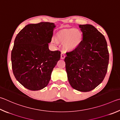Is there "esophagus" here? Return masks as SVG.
I'll return each mask as SVG.
<instances>
[{"label": "esophagus", "mask_w": 120, "mask_h": 120, "mask_svg": "<svg viewBox=\"0 0 120 120\" xmlns=\"http://www.w3.org/2000/svg\"><path fill=\"white\" fill-rule=\"evenodd\" d=\"M65 57H66V56H65V54L64 53H61V59H64L65 58Z\"/></svg>", "instance_id": "esophagus-1"}]
</instances>
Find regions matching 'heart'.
I'll return each instance as SVG.
<instances>
[{"instance_id":"1","label":"heart","mask_w":120,"mask_h":120,"mask_svg":"<svg viewBox=\"0 0 120 120\" xmlns=\"http://www.w3.org/2000/svg\"><path fill=\"white\" fill-rule=\"evenodd\" d=\"M59 40L64 42L65 48L68 50H73L79 46L81 42L82 35L78 29H69L61 31L57 34ZM53 44L56 45L58 41L56 38H53L51 40Z\"/></svg>"}]
</instances>
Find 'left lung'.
<instances>
[{"label": "left lung", "instance_id": "obj_1", "mask_svg": "<svg viewBox=\"0 0 120 120\" xmlns=\"http://www.w3.org/2000/svg\"><path fill=\"white\" fill-rule=\"evenodd\" d=\"M83 39L79 46L66 52L68 79L73 89L89 92L103 81L109 54L104 36L91 25H79Z\"/></svg>", "mask_w": 120, "mask_h": 120}]
</instances>
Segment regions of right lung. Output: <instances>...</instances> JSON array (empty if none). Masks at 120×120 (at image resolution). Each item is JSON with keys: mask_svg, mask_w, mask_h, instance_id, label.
Here are the masks:
<instances>
[{"mask_svg": "<svg viewBox=\"0 0 120 120\" xmlns=\"http://www.w3.org/2000/svg\"><path fill=\"white\" fill-rule=\"evenodd\" d=\"M54 23L42 22L26 26L15 39L11 60L13 73L27 89L37 91L48 84L60 51H50Z\"/></svg>", "mask_w": 120, "mask_h": 120, "instance_id": "1", "label": "right lung"}]
</instances>
